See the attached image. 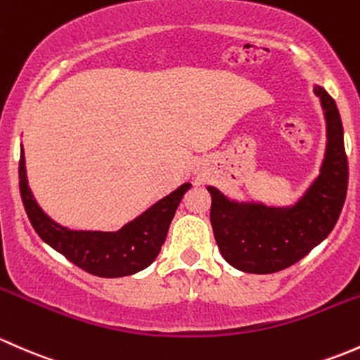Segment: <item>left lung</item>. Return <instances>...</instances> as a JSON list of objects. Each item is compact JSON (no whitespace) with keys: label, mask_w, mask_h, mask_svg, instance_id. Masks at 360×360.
<instances>
[{"label":"left lung","mask_w":360,"mask_h":360,"mask_svg":"<svg viewBox=\"0 0 360 360\" xmlns=\"http://www.w3.org/2000/svg\"><path fill=\"white\" fill-rule=\"evenodd\" d=\"M326 121V150L319 175L292 205L237 201L207 185L210 220L225 262L240 272L274 274L300 262L335 229L347 198L348 162L335 100L314 84Z\"/></svg>","instance_id":"obj_1"}]
</instances>
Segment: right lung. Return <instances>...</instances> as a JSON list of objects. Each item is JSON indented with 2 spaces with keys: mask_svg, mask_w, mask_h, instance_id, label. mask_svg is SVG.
Returning a JSON list of instances; mask_svg holds the SVG:
<instances>
[{
  "mask_svg": "<svg viewBox=\"0 0 360 360\" xmlns=\"http://www.w3.org/2000/svg\"><path fill=\"white\" fill-rule=\"evenodd\" d=\"M18 180L25 213L38 236L74 265L98 277H124L147 269L158 258L176 207L192 187L191 181H185L120 231L103 232L64 227L44 213L29 187L22 147Z\"/></svg>",
  "mask_w": 360,
  "mask_h": 360,
  "instance_id": "1",
  "label": "right lung"
}]
</instances>
